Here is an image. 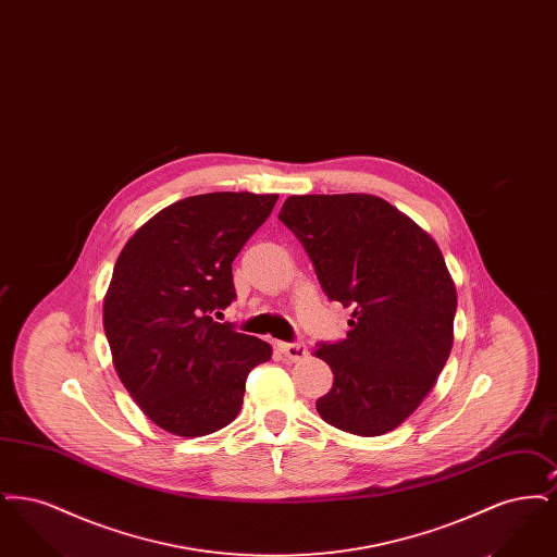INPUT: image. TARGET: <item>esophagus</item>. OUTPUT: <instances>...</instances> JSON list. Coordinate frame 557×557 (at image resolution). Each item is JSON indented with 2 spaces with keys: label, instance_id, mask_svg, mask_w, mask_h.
Masks as SVG:
<instances>
[{
  "label": "esophagus",
  "instance_id": "34e87169",
  "mask_svg": "<svg viewBox=\"0 0 557 557\" xmlns=\"http://www.w3.org/2000/svg\"><path fill=\"white\" fill-rule=\"evenodd\" d=\"M280 352L290 359V361H300L307 357V345L302 341H294V343H280L277 345Z\"/></svg>",
  "mask_w": 557,
  "mask_h": 557
}]
</instances>
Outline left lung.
I'll list each match as a JSON object with an SVG mask.
<instances>
[{
	"instance_id": "obj_1",
	"label": "left lung",
	"mask_w": 557,
	"mask_h": 557,
	"mask_svg": "<svg viewBox=\"0 0 557 557\" xmlns=\"http://www.w3.org/2000/svg\"><path fill=\"white\" fill-rule=\"evenodd\" d=\"M277 216L325 296L352 309L346 338L315 350L334 373L319 416L359 436L395 430L432 391L453 346L457 294L436 242L370 194L290 196Z\"/></svg>"
}]
</instances>
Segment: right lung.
<instances>
[{"instance_id": "right-lung-1", "label": "right lung", "mask_w": 557, "mask_h": 557, "mask_svg": "<svg viewBox=\"0 0 557 557\" xmlns=\"http://www.w3.org/2000/svg\"><path fill=\"white\" fill-rule=\"evenodd\" d=\"M277 194L212 191L157 212L125 244L104 298V332L139 409L177 436L234 422L271 346L216 323L236 300L232 263Z\"/></svg>"}]
</instances>
